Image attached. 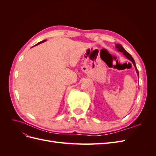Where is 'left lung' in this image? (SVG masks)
Instances as JSON below:
<instances>
[{
    "label": "left lung",
    "instance_id": "left-lung-1",
    "mask_svg": "<svg viewBox=\"0 0 156 156\" xmlns=\"http://www.w3.org/2000/svg\"><path fill=\"white\" fill-rule=\"evenodd\" d=\"M115 48H116V49L118 50V51L122 52V53L124 54V55L126 56V57L127 59H128V60H129L132 63H133V64L134 65V66H135V68L136 72V73H137L138 77H139V72H138L137 69H136V65H135V60H134V59L133 58V57H132V56H131V55L128 53V52L126 51V50L120 44H115Z\"/></svg>",
    "mask_w": 156,
    "mask_h": 156
}]
</instances>
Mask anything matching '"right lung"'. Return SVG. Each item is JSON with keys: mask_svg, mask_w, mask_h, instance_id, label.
<instances>
[{"mask_svg": "<svg viewBox=\"0 0 156 156\" xmlns=\"http://www.w3.org/2000/svg\"><path fill=\"white\" fill-rule=\"evenodd\" d=\"M45 41H47L46 40H43V41H40L39 42V43H37V44H36L35 45H38V44H41V43H44V42H45ZM35 45H34V46H35ZM34 46H33V47H34Z\"/></svg>", "mask_w": 156, "mask_h": 156, "instance_id": "obj_1", "label": "right lung"}]
</instances>
